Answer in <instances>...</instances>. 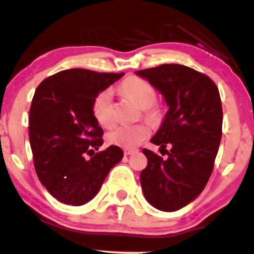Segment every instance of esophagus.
Masks as SVG:
<instances>
[{
	"mask_svg": "<svg viewBox=\"0 0 254 254\" xmlns=\"http://www.w3.org/2000/svg\"><path fill=\"white\" fill-rule=\"evenodd\" d=\"M136 152H137V149H133V148H125L124 149V154L125 155H131Z\"/></svg>",
	"mask_w": 254,
	"mask_h": 254,
	"instance_id": "esophagus-1",
	"label": "esophagus"
}]
</instances>
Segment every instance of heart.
<instances>
[{
    "instance_id": "b5f03b06",
    "label": "heart",
    "mask_w": 254,
    "mask_h": 254,
    "mask_svg": "<svg viewBox=\"0 0 254 254\" xmlns=\"http://www.w3.org/2000/svg\"><path fill=\"white\" fill-rule=\"evenodd\" d=\"M121 91L125 96L132 100L138 107L143 108V113L150 121H155L159 117V111L154 107L157 101V91L154 86L146 79L136 76H130L123 80ZM94 118L101 127H110L114 123L112 90L105 89L95 96L91 106ZM150 130L148 125L140 123L133 125H117L106 135V140L110 144L122 148H135L144 138L148 137Z\"/></svg>"
}]
</instances>
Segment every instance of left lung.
<instances>
[{
  "mask_svg": "<svg viewBox=\"0 0 254 254\" xmlns=\"http://www.w3.org/2000/svg\"><path fill=\"white\" fill-rule=\"evenodd\" d=\"M160 91L169 111L150 142L165 149L163 159L142 152L148 164L141 172V187L155 208L174 212L191 202L207 185L222 138L223 111L217 85L204 73L178 65L136 71Z\"/></svg>",
  "mask_w": 254,
  "mask_h": 254,
  "instance_id": "left-lung-1",
  "label": "left lung"
}]
</instances>
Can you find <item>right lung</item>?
I'll use <instances>...</instances> for the list:
<instances>
[{"instance_id": "right-lung-1", "label": "right lung", "mask_w": 254, "mask_h": 254, "mask_svg": "<svg viewBox=\"0 0 254 254\" xmlns=\"http://www.w3.org/2000/svg\"><path fill=\"white\" fill-rule=\"evenodd\" d=\"M123 74L71 68L46 78L36 89L29 119L35 170L63 204L90 201L124 155L118 146L95 153L104 143V130L91 111L97 94Z\"/></svg>"}]
</instances>
